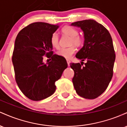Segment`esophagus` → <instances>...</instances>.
I'll return each instance as SVG.
<instances>
[{"instance_id":"1","label":"esophagus","mask_w":127,"mask_h":127,"mask_svg":"<svg viewBox=\"0 0 127 127\" xmlns=\"http://www.w3.org/2000/svg\"><path fill=\"white\" fill-rule=\"evenodd\" d=\"M66 61H67V63L68 65H70V61L69 60H68V59H67Z\"/></svg>"}]
</instances>
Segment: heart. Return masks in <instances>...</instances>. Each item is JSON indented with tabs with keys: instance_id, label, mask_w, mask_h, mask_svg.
<instances>
[{
	"instance_id": "heart-1",
	"label": "heart",
	"mask_w": 127,
	"mask_h": 127,
	"mask_svg": "<svg viewBox=\"0 0 127 127\" xmlns=\"http://www.w3.org/2000/svg\"><path fill=\"white\" fill-rule=\"evenodd\" d=\"M62 32L64 35L70 37V45L74 44L76 46H80L82 45V38L78 35L79 32L72 26H66L62 29ZM51 44L54 48H58L59 47V37L57 33H52L50 38ZM76 47L72 45L70 47L62 48L57 52V54L59 56L65 59H70L73 54L76 52Z\"/></svg>"
}]
</instances>
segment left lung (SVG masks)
<instances>
[{
    "label": "left lung",
    "mask_w": 127,
    "mask_h": 127,
    "mask_svg": "<svg viewBox=\"0 0 127 127\" xmlns=\"http://www.w3.org/2000/svg\"><path fill=\"white\" fill-rule=\"evenodd\" d=\"M84 33V45L76 55L83 63H70L74 70L72 82L77 94L83 98L94 99L104 93L111 81L115 53L108 30L93 20L73 23Z\"/></svg>",
    "instance_id": "1"
}]
</instances>
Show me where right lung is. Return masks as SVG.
<instances>
[{
	"instance_id": "right-lung-1",
	"label": "right lung",
	"mask_w": 127,
	"mask_h": 127,
	"mask_svg": "<svg viewBox=\"0 0 127 127\" xmlns=\"http://www.w3.org/2000/svg\"><path fill=\"white\" fill-rule=\"evenodd\" d=\"M59 26L36 22L18 33L12 60L16 82L22 93L33 101L49 97L55 91V82L62 76L67 63L64 58L54 54L50 38ZM43 56L51 58L47 64Z\"/></svg>"
}]
</instances>
